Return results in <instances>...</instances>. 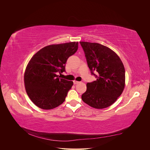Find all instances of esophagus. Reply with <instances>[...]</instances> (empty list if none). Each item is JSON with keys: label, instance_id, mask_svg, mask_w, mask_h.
I'll return each instance as SVG.
<instances>
[{"label": "esophagus", "instance_id": "34e87169", "mask_svg": "<svg viewBox=\"0 0 150 150\" xmlns=\"http://www.w3.org/2000/svg\"><path fill=\"white\" fill-rule=\"evenodd\" d=\"M73 82H74V84H78V83H79V82H78V81H75V80H74Z\"/></svg>", "mask_w": 150, "mask_h": 150}]
</instances>
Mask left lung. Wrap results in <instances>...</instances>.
<instances>
[{
    "instance_id": "obj_1",
    "label": "left lung",
    "mask_w": 150,
    "mask_h": 150,
    "mask_svg": "<svg viewBox=\"0 0 150 150\" xmlns=\"http://www.w3.org/2000/svg\"><path fill=\"white\" fill-rule=\"evenodd\" d=\"M91 74L97 79L87 83L82 101L93 108L102 109L113 104L125 85V70L119 56L110 48L97 42L80 41Z\"/></svg>"
}]
</instances>
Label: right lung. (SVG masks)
Wrapping results in <instances>:
<instances>
[{
    "label": "right lung",
    "mask_w": 150,
    "mask_h": 150,
    "mask_svg": "<svg viewBox=\"0 0 150 150\" xmlns=\"http://www.w3.org/2000/svg\"><path fill=\"white\" fill-rule=\"evenodd\" d=\"M78 42L51 45L38 51L30 59L24 73L27 95L39 108L50 110L65 100L73 82L57 75L65 71L69 57L76 53Z\"/></svg>",
    "instance_id": "add662e5"
}]
</instances>
